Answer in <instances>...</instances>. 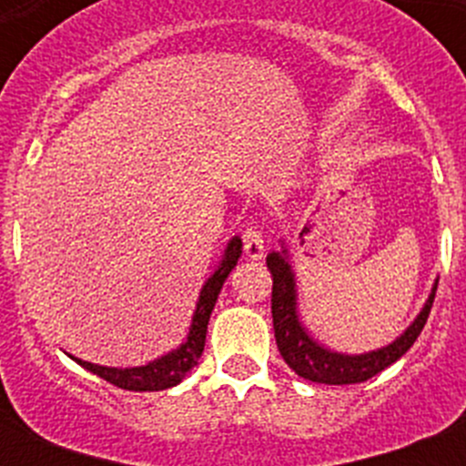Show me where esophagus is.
Here are the masks:
<instances>
[{
	"label": "esophagus",
	"mask_w": 466,
	"mask_h": 466,
	"mask_svg": "<svg viewBox=\"0 0 466 466\" xmlns=\"http://www.w3.org/2000/svg\"><path fill=\"white\" fill-rule=\"evenodd\" d=\"M241 239H244V254L251 261H258L263 258V251H266V241H263V234L258 227H248L247 232L241 234Z\"/></svg>",
	"instance_id": "34e87169"
}]
</instances>
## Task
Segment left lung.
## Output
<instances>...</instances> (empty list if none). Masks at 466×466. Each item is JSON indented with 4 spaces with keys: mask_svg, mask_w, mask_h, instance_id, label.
I'll list each match as a JSON object with an SVG mask.
<instances>
[{
    "mask_svg": "<svg viewBox=\"0 0 466 466\" xmlns=\"http://www.w3.org/2000/svg\"><path fill=\"white\" fill-rule=\"evenodd\" d=\"M270 276H273V298H270V311H273V329H276L278 350L283 355V360L290 365L299 377H305L309 382L319 384H358L365 382L384 368H390L391 362H397L401 355L413 346V340L419 339L423 326L428 321L431 307H433L435 290L428 295L426 305L419 311V317L413 319V324L406 329L397 340H391L390 346L377 348L370 353L346 355L333 353L329 348L311 339L307 329L299 321L298 311V290H295V273L288 261V248L273 251L266 258Z\"/></svg>",
    "mask_w": 466,
    "mask_h": 466,
    "instance_id": "1",
    "label": "left lung"
}]
</instances>
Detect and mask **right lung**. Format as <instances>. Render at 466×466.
<instances>
[{"label":"right lung","mask_w":466,"mask_h":466,"mask_svg":"<svg viewBox=\"0 0 466 466\" xmlns=\"http://www.w3.org/2000/svg\"><path fill=\"white\" fill-rule=\"evenodd\" d=\"M239 256L241 239L239 237H234V239H229V244H227L225 256H222L218 270L205 280L203 290H200L196 311H193V321H190L188 339L183 340L178 348H174V350H168L167 355H161V358L147 362V365H137V368H106V365H94V362L79 360L75 355H69V358L75 362H79L84 370H89V372L98 375L101 380H106V382L116 384L120 390L159 391L168 390V387H176L183 377L188 375L190 370L196 368L198 360H200V355H203L208 321H210V314L212 309H215L219 290H222L227 276L232 273V268L237 266V261H239Z\"/></svg>","instance_id":"right-lung-1"}]
</instances>
